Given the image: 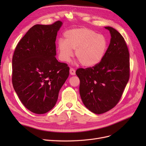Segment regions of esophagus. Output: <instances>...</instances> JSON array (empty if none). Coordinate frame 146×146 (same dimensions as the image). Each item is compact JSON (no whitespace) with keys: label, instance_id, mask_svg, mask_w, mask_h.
I'll list each match as a JSON object with an SVG mask.
<instances>
[{"label":"esophagus","instance_id":"obj_1","mask_svg":"<svg viewBox=\"0 0 146 146\" xmlns=\"http://www.w3.org/2000/svg\"><path fill=\"white\" fill-rule=\"evenodd\" d=\"M70 75H72V76L76 75V70H75L72 68H70Z\"/></svg>","mask_w":146,"mask_h":146}]
</instances>
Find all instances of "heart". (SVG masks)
Segmentation results:
<instances>
[{"instance_id":"heart-1","label":"heart","mask_w":146,"mask_h":146,"mask_svg":"<svg viewBox=\"0 0 146 146\" xmlns=\"http://www.w3.org/2000/svg\"><path fill=\"white\" fill-rule=\"evenodd\" d=\"M64 40L58 42L59 57L68 61L73 55L72 49L80 63L87 67L99 64L102 60L108 48V41L103 35L88 28L69 30L64 35Z\"/></svg>"}]
</instances>
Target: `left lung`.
Returning a JSON list of instances; mask_svg holds the SVG:
<instances>
[{"mask_svg":"<svg viewBox=\"0 0 146 146\" xmlns=\"http://www.w3.org/2000/svg\"><path fill=\"white\" fill-rule=\"evenodd\" d=\"M110 31L111 41L100 62L92 67L79 68L80 94L85 107L95 114H102L118 104L130 78V54L126 42L116 30Z\"/></svg>","mask_w":146,"mask_h":146,"instance_id":"obj_1","label":"left lung"}]
</instances>
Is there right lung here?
Returning <instances> with one entry per match:
<instances>
[{"instance_id": "obj_1", "label": "right lung", "mask_w": 146, "mask_h": 146, "mask_svg": "<svg viewBox=\"0 0 146 146\" xmlns=\"http://www.w3.org/2000/svg\"><path fill=\"white\" fill-rule=\"evenodd\" d=\"M62 25H35L17 44L12 59V83L23 104L30 111L44 114L58 100L69 68L55 58L57 32Z\"/></svg>"}]
</instances>
